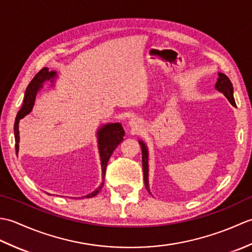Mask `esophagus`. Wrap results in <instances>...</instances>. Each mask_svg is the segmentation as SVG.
Returning a JSON list of instances; mask_svg holds the SVG:
<instances>
[{"mask_svg":"<svg viewBox=\"0 0 252 252\" xmlns=\"http://www.w3.org/2000/svg\"><path fill=\"white\" fill-rule=\"evenodd\" d=\"M130 126L132 127L133 130H138V127H140V122H138L136 119H132L130 121Z\"/></svg>","mask_w":252,"mask_h":252,"instance_id":"obj_1","label":"esophagus"}]
</instances>
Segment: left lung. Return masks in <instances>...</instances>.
I'll use <instances>...</instances> for the list:
<instances>
[{"instance_id":"8db88e82","label":"left lung","mask_w":252,"mask_h":252,"mask_svg":"<svg viewBox=\"0 0 252 252\" xmlns=\"http://www.w3.org/2000/svg\"><path fill=\"white\" fill-rule=\"evenodd\" d=\"M216 89L220 91L224 94V96L228 99L231 104L235 106V99L233 96V85L231 80L227 78V76L223 73H219V79L216 84ZM142 148V163H143V172H144V183H145L146 189L149 191V186H148V153L147 148L142 141H138Z\"/></svg>"}]
</instances>
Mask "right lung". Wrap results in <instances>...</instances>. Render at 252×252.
<instances>
[{"label":"right lung","instance_id":"right-lung-1","mask_svg":"<svg viewBox=\"0 0 252 252\" xmlns=\"http://www.w3.org/2000/svg\"><path fill=\"white\" fill-rule=\"evenodd\" d=\"M56 72L50 71L49 68H42L41 70L37 72L34 78L31 80L27 90L25 92L24 97V104L21 106L20 110L18 111L17 117H16L15 125H14V134H15V149L16 154L18 153V143H19V120L21 118H24L26 115H28L32 110V107L34 104V98L37 93V91L40 90L42 84L45 80H50L52 78H55ZM123 136H125V130H123L122 126L120 123H109V125L104 126L97 133L98 137V149L100 155V162H101V171H103V179L106 173V167L108 163V160L111 156V154L114 153L116 147L123 141ZM104 183L101 184L98 189H96L91 194L84 196L85 198H92L96 196L99 192V190L103 187Z\"/></svg>","mask_w":252,"mask_h":252}]
</instances>
